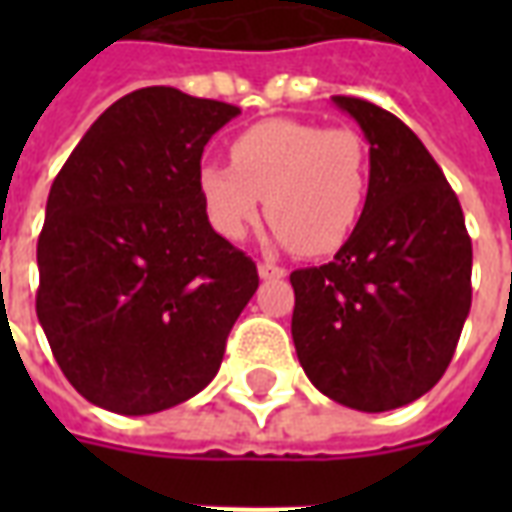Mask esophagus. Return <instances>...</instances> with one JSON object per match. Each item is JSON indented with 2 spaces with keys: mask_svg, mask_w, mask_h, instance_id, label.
Here are the masks:
<instances>
[{
  "mask_svg": "<svg viewBox=\"0 0 512 512\" xmlns=\"http://www.w3.org/2000/svg\"><path fill=\"white\" fill-rule=\"evenodd\" d=\"M257 274H260V279H282L285 268L274 266V263H257Z\"/></svg>",
  "mask_w": 512,
  "mask_h": 512,
  "instance_id": "obj_1",
  "label": "esophagus"
}]
</instances>
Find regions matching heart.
I'll return each instance as SVG.
<instances>
[{
    "mask_svg": "<svg viewBox=\"0 0 512 512\" xmlns=\"http://www.w3.org/2000/svg\"><path fill=\"white\" fill-rule=\"evenodd\" d=\"M216 233L241 241L266 200L274 241L312 257L332 255L354 235L370 194V147L348 126L263 120L235 136L230 167L197 175Z\"/></svg>",
    "mask_w": 512,
    "mask_h": 512,
    "instance_id": "obj_1",
    "label": "heart"
}]
</instances>
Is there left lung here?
<instances>
[{
	"label": "left lung",
	"instance_id": "obj_1",
	"mask_svg": "<svg viewBox=\"0 0 512 512\" xmlns=\"http://www.w3.org/2000/svg\"><path fill=\"white\" fill-rule=\"evenodd\" d=\"M332 101L365 131L370 194L332 263L290 274V332L315 389L378 414L425 395L450 365L472 307V238L403 120L351 95Z\"/></svg>",
	"mask_w": 512,
	"mask_h": 512
}]
</instances>
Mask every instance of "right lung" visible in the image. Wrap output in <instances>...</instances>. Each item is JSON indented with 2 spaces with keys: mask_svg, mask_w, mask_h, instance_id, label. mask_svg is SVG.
<instances>
[{
  "mask_svg": "<svg viewBox=\"0 0 512 512\" xmlns=\"http://www.w3.org/2000/svg\"><path fill=\"white\" fill-rule=\"evenodd\" d=\"M241 109L142 87L95 120L54 178L38 238V321L73 389L142 417L222 365L257 266L202 208V150Z\"/></svg>",
  "mask_w": 512,
  "mask_h": 512,
  "instance_id": "1",
  "label": "right lung"
}]
</instances>
